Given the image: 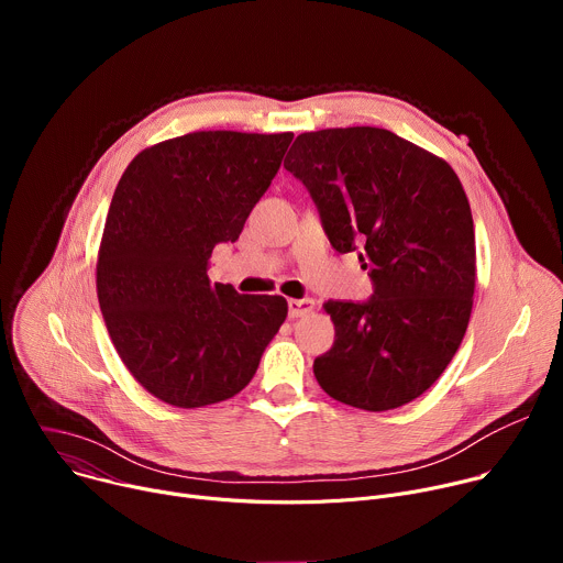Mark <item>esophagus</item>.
<instances>
[{
    "label": "esophagus",
    "instance_id": "1",
    "mask_svg": "<svg viewBox=\"0 0 563 563\" xmlns=\"http://www.w3.org/2000/svg\"><path fill=\"white\" fill-rule=\"evenodd\" d=\"M316 307V302L311 298H291L289 300V316L291 318H302L307 313H311Z\"/></svg>",
    "mask_w": 563,
    "mask_h": 563
}]
</instances>
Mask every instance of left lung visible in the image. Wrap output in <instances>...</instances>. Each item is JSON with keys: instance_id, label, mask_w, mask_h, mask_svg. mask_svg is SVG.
Returning <instances> with one entry per match:
<instances>
[{"instance_id": "left-lung-1", "label": "left lung", "mask_w": 563, "mask_h": 563, "mask_svg": "<svg viewBox=\"0 0 563 563\" xmlns=\"http://www.w3.org/2000/svg\"><path fill=\"white\" fill-rule=\"evenodd\" d=\"M285 169L309 189L336 252L358 247L367 302L328 300L334 345L313 376L345 406L385 412L419 398L456 354L476 285L467 196L443 157L387 129L300 133Z\"/></svg>"}]
</instances>
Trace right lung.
Returning a JSON list of instances; mask_svg holds the SVG:
<instances>
[{"instance_id":"right-lung-1","label":"right lung","mask_w":563,"mask_h":563,"mask_svg":"<svg viewBox=\"0 0 563 563\" xmlns=\"http://www.w3.org/2000/svg\"><path fill=\"white\" fill-rule=\"evenodd\" d=\"M294 133L196 131L140 151L122 174L98 252V300L133 378L176 408L245 389L287 318L283 296L207 276L272 185Z\"/></svg>"}]
</instances>
